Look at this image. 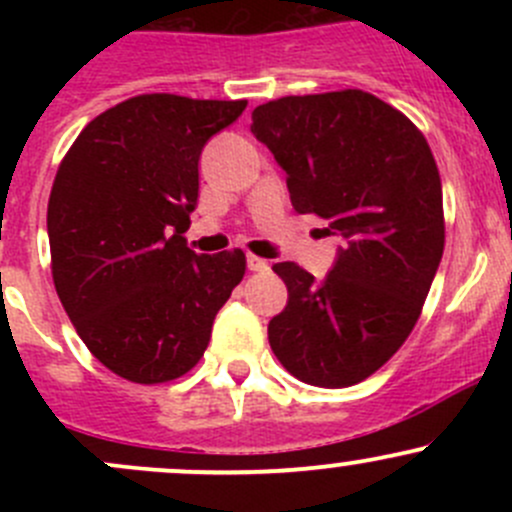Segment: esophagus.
I'll return each mask as SVG.
<instances>
[{"mask_svg": "<svg viewBox=\"0 0 512 512\" xmlns=\"http://www.w3.org/2000/svg\"><path fill=\"white\" fill-rule=\"evenodd\" d=\"M247 270H250V272H267V270H270V262L262 260V257H257V255H247Z\"/></svg>", "mask_w": 512, "mask_h": 512, "instance_id": "34e87169", "label": "esophagus"}]
</instances>
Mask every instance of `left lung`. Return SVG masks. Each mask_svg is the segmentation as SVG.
<instances>
[{"label": "left lung", "instance_id": "8db88e82", "mask_svg": "<svg viewBox=\"0 0 512 512\" xmlns=\"http://www.w3.org/2000/svg\"><path fill=\"white\" fill-rule=\"evenodd\" d=\"M250 131L287 173L292 208L339 237L324 280L294 262L272 267L287 285V307L267 324L272 352L304 384H359L406 342L441 265L431 148L404 113L359 89L262 103Z\"/></svg>", "mask_w": 512, "mask_h": 512}]
</instances>
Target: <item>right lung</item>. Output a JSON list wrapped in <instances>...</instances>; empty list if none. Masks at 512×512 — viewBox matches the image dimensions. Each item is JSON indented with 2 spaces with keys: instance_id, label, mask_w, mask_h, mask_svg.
<instances>
[{
  "instance_id": "right-lung-1",
  "label": "right lung",
  "mask_w": 512,
  "mask_h": 512,
  "mask_svg": "<svg viewBox=\"0 0 512 512\" xmlns=\"http://www.w3.org/2000/svg\"><path fill=\"white\" fill-rule=\"evenodd\" d=\"M245 106L128 98L61 160L46 213L54 287L81 342L123 379L160 384L193 369L245 275L242 250L195 255L183 237L200 153Z\"/></svg>"
}]
</instances>
